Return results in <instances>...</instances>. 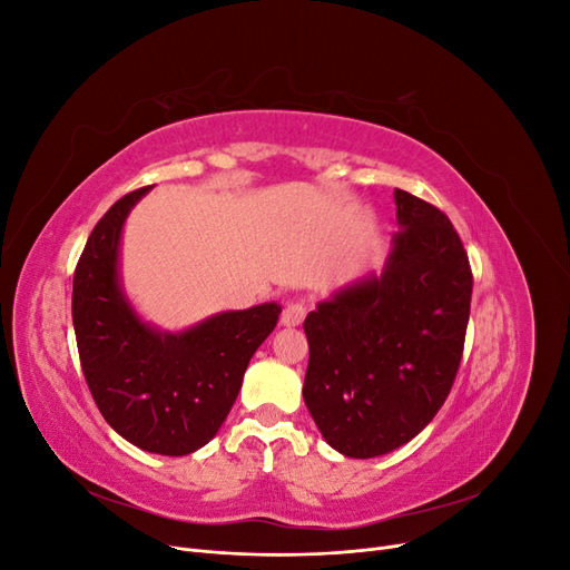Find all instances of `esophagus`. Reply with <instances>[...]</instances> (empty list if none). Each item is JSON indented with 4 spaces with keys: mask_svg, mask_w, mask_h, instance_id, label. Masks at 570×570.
Listing matches in <instances>:
<instances>
[{
    "mask_svg": "<svg viewBox=\"0 0 570 570\" xmlns=\"http://www.w3.org/2000/svg\"><path fill=\"white\" fill-rule=\"evenodd\" d=\"M304 316H306V306L302 302H289L281 316V323L287 327H295L304 321Z\"/></svg>",
    "mask_w": 570,
    "mask_h": 570,
    "instance_id": "1",
    "label": "esophagus"
}]
</instances>
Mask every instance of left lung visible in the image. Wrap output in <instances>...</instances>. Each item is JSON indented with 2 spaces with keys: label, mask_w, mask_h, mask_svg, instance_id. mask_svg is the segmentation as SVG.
Here are the masks:
<instances>
[{
  "label": "left lung",
  "mask_w": 570,
  "mask_h": 570,
  "mask_svg": "<svg viewBox=\"0 0 570 570\" xmlns=\"http://www.w3.org/2000/svg\"><path fill=\"white\" fill-rule=\"evenodd\" d=\"M396 226L381 273L335 289L304 321V404L350 459L394 452L450 394L471 314L473 275L440 209L394 189Z\"/></svg>",
  "instance_id": "obj_1"
}]
</instances>
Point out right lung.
<instances>
[{
	"label": "right lung",
	"instance_id": "obj_1",
	"mask_svg": "<svg viewBox=\"0 0 570 570\" xmlns=\"http://www.w3.org/2000/svg\"><path fill=\"white\" fill-rule=\"evenodd\" d=\"M149 189L120 197L88 237L73 275V327L105 421L145 452L185 456L218 433L283 308L266 302L220 312L178 333L137 314L120 281V237Z\"/></svg>",
	"mask_w": 570,
	"mask_h": 570
}]
</instances>
